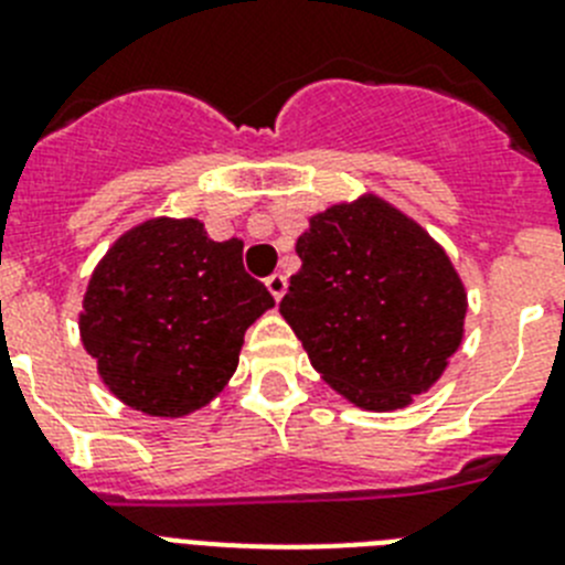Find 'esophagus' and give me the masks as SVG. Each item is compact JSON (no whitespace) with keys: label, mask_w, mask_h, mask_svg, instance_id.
<instances>
[{"label":"esophagus","mask_w":565,"mask_h":565,"mask_svg":"<svg viewBox=\"0 0 565 565\" xmlns=\"http://www.w3.org/2000/svg\"><path fill=\"white\" fill-rule=\"evenodd\" d=\"M266 286H268V291H271V297L274 299H282V294H286V288H288V279H286V274H271V277L266 279Z\"/></svg>","instance_id":"34e87169"}]
</instances>
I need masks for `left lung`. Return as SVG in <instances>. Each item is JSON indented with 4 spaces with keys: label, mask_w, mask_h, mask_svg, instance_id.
Returning a JSON list of instances; mask_svg holds the SVG:
<instances>
[{
    "label": "left lung",
    "mask_w": 565,
    "mask_h": 565,
    "mask_svg": "<svg viewBox=\"0 0 565 565\" xmlns=\"http://www.w3.org/2000/svg\"><path fill=\"white\" fill-rule=\"evenodd\" d=\"M279 313L333 391L398 411L430 391L463 337L467 294L450 257L407 214L364 194L311 217Z\"/></svg>",
    "instance_id": "left-lung-1"
}]
</instances>
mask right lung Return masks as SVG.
I'll return each mask as SVG.
<instances>
[{"instance_id":"1","label":"right lung","mask_w":565,"mask_h":565,"mask_svg":"<svg viewBox=\"0 0 565 565\" xmlns=\"http://www.w3.org/2000/svg\"><path fill=\"white\" fill-rule=\"evenodd\" d=\"M274 306L243 239L154 217L115 239L89 277L82 342L109 393L147 416L201 411L237 371L246 328Z\"/></svg>"}]
</instances>
